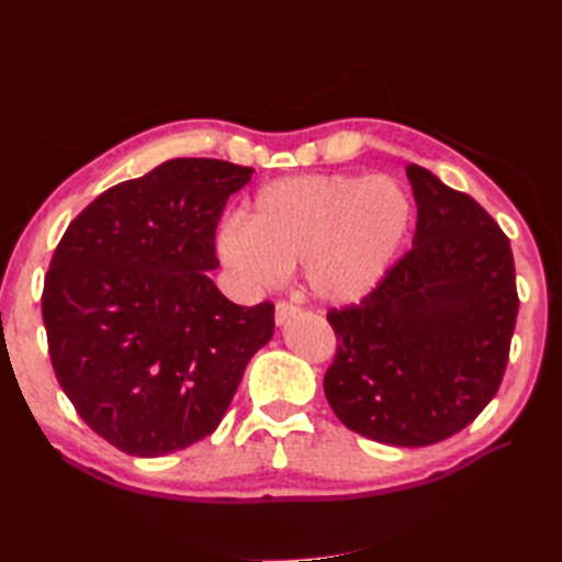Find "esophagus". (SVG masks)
<instances>
[{
	"mask_svg": "<svg viewBox=\"0 0 562 562\" xmlns=\"http://www.w3.org/2000/svg\"><path fill=\"white\" fill-rule=\"evenodd\" d=\"M300 312V307H297V304H293V302H279L277 304V312H274V316H277V323H279V326H281V323H285L288 318H291V316H295Z\"/></svg>",
	"mask_w": 562,
	"mask_h": 562,
	"instance_id": "1",
	"label": "esophagus"
}]
</instances>
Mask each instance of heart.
<instances>
[{"instance_id": "b5f03b06", "label": "heart", "mask_w": 562, "mask_h": 562, "mask_svg": "<svg viewBox=\"0 0 562 562\" xmlns=\"http://www.w3.org/2000/svg\"><path fill=\"white\" fill-rule=\"evenodd\" d=\"M413 223V199L389 176L314 173L265 184L246 223L223 225L217 255L252 288L304 265L314 297L351 304L375 291Z\"/></svg>"}]
</instances>
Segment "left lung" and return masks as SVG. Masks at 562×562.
<instances>
[{"label":"left lung","mask_w":562,"mask_h":562,"mask_svg":"<svg viewBox=\"0 0 562 562\" xmlns=\"http://www.w3.org/2000/svg\"><path fill=\"white\" fill-rule=\"evenodd\" d=\"M413 248L359 304L328 310L337 351L323 391L370 440L434 446L499 391L518 316L508 236L479 201L417 164Z\"/></svg>","instance_id":"8db88e82"}]
</instances>
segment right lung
I'll return each mask as SVG.
<instances>
[{"mask_svg": "<svg viewBox=\"0 0 562 562\" xmlns=\"http://www.w3.org/2000/svg\"><path fill=\"white\" fill-rule=\"evenodd\" d=\"M252 168L171 159L93 199L50 258L42 316L50 366L77 415L126 454L211 436L274 304H234L209 277L215 229Z\"/></svg>", "mask_w": 562, "mask_h": 562, "instance_id": "right-lung-1", "label": "right lung"}]
</instances>
